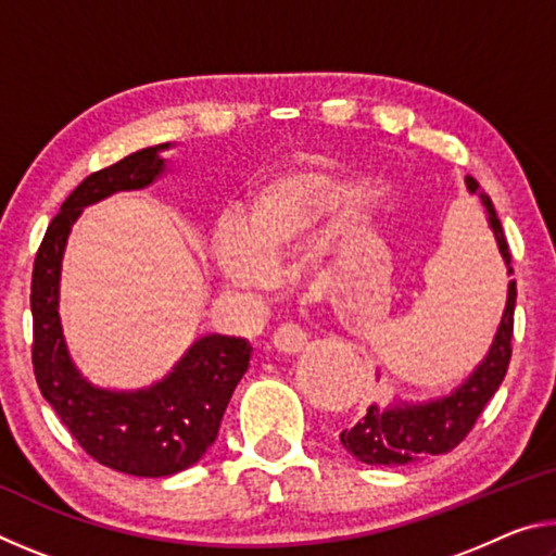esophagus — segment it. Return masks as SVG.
Returning <instances> with one entry per match:
<instances>
[{"instance_id": "esophagus-1", "label": "esophagus", "mask_w": 556, "mask_h": 556, "mask_svg": "<svg viewBox=\"0 0 556 556\" xmlns=\"http://www.w3.org/2000/svg\"><path fill=\"white\" fill-rule=\"evenodd\" d=\"M306 341H308L306 331L296 324H281L275 331V336H271V343H275L277 351L287 355H296L304 351Z\"/></svg>"}]
</instances>
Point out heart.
Instances as JSON below:
<instances>
[{
    "label": "heart",
    "instance_id": "1",
    "mask_svg": "<svg viewBox=\"0 0 556 556\" xmlns=\"http://www.w3.org/2000/svg\"><path fill=\"white\" fill-rule=\"evenodd\" d=\"M343 188L316 168H291L250 188L242 215H220L208 235V255L225 285L267 289L275 267L304 252L341 208Z\"/></svg>",
    "mask_w": 556,
    "mask_h": 556
}]
</instances>
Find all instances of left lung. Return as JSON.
Here are the masks:
<instances>
[{
	"instance_id": "8db88e82",
	"label": "left lung",
	"mask_w": 556,
	"mask_h": 556,
	"mask_svg": "<svg viewBox=\"0 0 556 556\" xmlns=\"http://www.w3.org/2000/svg\"><path fill=\"white\" fill-rule=\"evenodd\" d=\"M468 193L478 195L483 205L488 228L497 242V252L507 267V277L513 275L510 250L503 232L501 218H497L495 205L481 191V186L473 176H466ZM515 279L507 281L505 308L493 336V343L473 372L451 390L434 400L407 402L394 397L390 404H370L365 417L353 429H345L341 434V444L348 454L368 466H407L414 460L427 456L446 454L473 429L476 419L481 417L488 400L501 388V382L510 365V341H513V314H515Z\"/></svg>"
}]
</instances>
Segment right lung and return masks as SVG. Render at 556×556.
I'll return each mask as SVG.
<instances>
[{
    "instance_id": "add662e5",
    "label": "right lung",
    "mask_w": 556,
    "mask_h": 556,
    "mask_svg": "<svg viewBox=\"0 0 556 556\" xmlns=\"http://www.w3.org/2000/svg\"><path fill=\"white\" fill-rule=\"evenodd\" d=\"M172 147L139 149L75 188L43 235L31 277V361L41 394L92 458L142 478L174 476L199 464L218 439L223 414L250 368L252 345L244 338L208 333L149 388H100L78 370L65 343L59 314L61 267L80 213L119 191H142L159 181L172 172L164 159Z\"/></svg>"
}]
</instances>
